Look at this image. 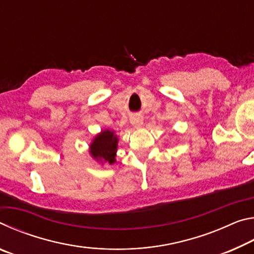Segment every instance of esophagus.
<instances>
[{
    "instance_id": "esophagus-1",
    "label": "esophagus",
    "mask_w": 254,
    "mask_h": 254,
    "mask_svg": "<svg viewBox=\"0 0 254 254\" xmlns=\"http://www.w3.org/2000/svg\"><path fill=\"white\" fill-rule=\"evenodd\" d=\"M130 121L133 126L137 127H141L143 124V118L140 117V115H134V117H132L130 119Z\"/></svg>"
}]
</instances>
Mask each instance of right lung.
I'll return each mask as SVG.
<instances>
[{
  "label": "right lung",
  "mask_w": 254,
  "mask_h": 254,
  "mask_svg": "<svg viewBox=\"0 0 254 254\" xmlns=\"http://www.w3.org/2000/svg\"><path fill=\"white\" fill-rule=\"evenodd\" d=\"M118 137L114 135V132L103 131L94 139L91 144L92 156L97 160L105 161L107 163H113L115 161V153H117Z\"/></svg>",
  "instance_id": "obj_1"
}]
</instances>
